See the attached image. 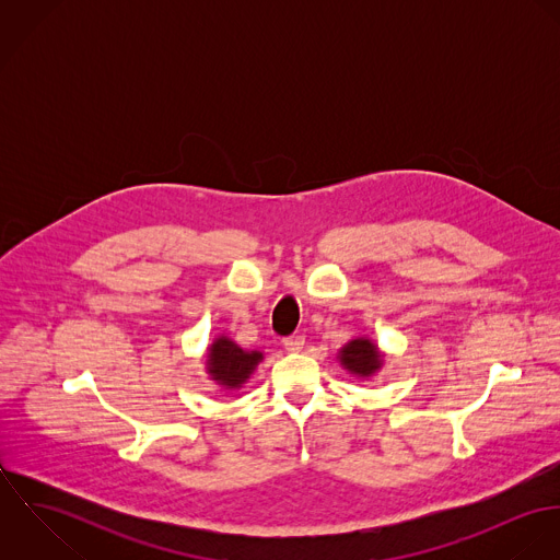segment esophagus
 Instances as JSON below:
<instances>
[{
	"mask_svg": "<svg viewBox=\"0 0 560 560\" xmlns=\"http://www.w3.org/2000/svg\"><path fill=\"white\" fill-rule=\"evenodd\" d=\"M304 342H306V338H304V336H300V334L287 336V338L282 340L284 349H287V351H291V353H298V351H302V349H304Z\"/></svg>",
	"mask_w": 560,
	"mask_h": 560,
	"instance_id": "esophagus-1",
	"label": "esophagus"
}]
</instances>
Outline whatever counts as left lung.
Returning a JSON list of instances; mask_svg holds the SVG:
<instances>
[{
    "instance_id": "1",
    "label": "left lung",
    "mask_w": 560,
    "mask_h": 560,
    "mask_svg": "<svg viewBox=\"0 0 560 560\" xmlns=\"http://www.w3.org/2000/svg\"><path fill=\"white\" fill-rule=\"evenodd\" d=\"M340 364L351 373L358 375L362 380L373 377L382 364H384V355L380 353L377 345L369 338H353L349 340L342 349H340Z\"/></svg>"
}]
</instances>
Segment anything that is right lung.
<instances>
[{
  "label": "right lung",
  "mask_w": 560,
  "mask_h": 560,
  "mask_svg": "<svg viewBox=\"0 0 560 560\" xmlns=\"http://www.w3.org/2000/svg\"><path fill=\"white\" fill-rule=\"evenodd\" d=\"M262 360L260 351H245L226 336L213 340L207 353V371L213 382L226 390H240L249 380L256 364Z\"/></svg>",
  "instance_id": "1"
}]
</instances>
